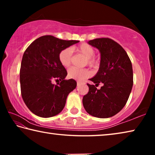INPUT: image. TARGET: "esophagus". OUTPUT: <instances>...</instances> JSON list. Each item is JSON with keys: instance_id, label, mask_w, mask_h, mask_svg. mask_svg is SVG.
I'll return each mask as SVG.
<instances>
[{"instance_id": "1", "label": "esophagus", "mask_w": 155, "mask_h": 155, "mask_svg": "<svg viewBox=\"0 0 155 155\" xmlns=\"http://www.w3.org/2000/svg\"><path fill=\"white\" fill-rule=\"evenodd\" d=\"M81 81H77V86H78L79 85H81Z\"/></svg>"}]
</instances>
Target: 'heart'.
<instances>
[{"label": "heart", "mask_w": 155, "mask_h": 155, "mask_svg": "<svg viewBox=\"0 0 155 155\" xmlns=\"http://www.w3.org/2000/svg\"><path fill=\"white\" fill-rule=\"evenodd\" d=\"M72 52L83 54L85 58H87V63L90 66L96 68L98 65V61L93 57L95 53L94 49L87 44H82L78 46L72 47L71 48H65L59 52V61L62 66L68 68L71 64ZM89 75H90V72L87 69L71 68L68 71V77L74 80H83L89 77Z\"/></svg>", "instance_id": "b5f03b06"}]
</instances>
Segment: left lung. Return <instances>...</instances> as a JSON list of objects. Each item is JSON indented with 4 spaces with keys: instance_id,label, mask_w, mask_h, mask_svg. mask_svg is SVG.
Wrapping results in <instances>:
<instances>
[{
    "instance_id": "left-lung-1",
    "label": "left lung",
    "mask_w": 155,
    "mask_h": 155,
    "mask_svg": "<svg viewBox=\"0 0 155 155\" xmlns=\"http://www.w3.org/2000/svg\"><path fill=\"white\" fill-rule=\"evenodd\" d=\"M101 52V64L97 74L90 78L98 90L90 85L83 96L85 111L92 116L107 118L123 109L128 99L133 84L132 64L127 52L116 41L109 38H97L88 41Z\"/></svg>"
}]
</instances>
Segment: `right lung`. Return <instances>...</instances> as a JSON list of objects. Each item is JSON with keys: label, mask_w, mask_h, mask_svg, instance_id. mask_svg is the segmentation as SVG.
I'll list each match as a JSON object with an SVG mask.
<instances>
[{"label": "right lung", "mask_w": 155, "mask_h": 155, "mask_svg": "<svg viewBox=\"0 0 155 155\" xmlns=\"http://www.w3.org/2000/svg\"><path fill=\"white\" fill-rule=\"evenodd\" d=\"M77 40H64L44 35L33 41L23 54L20 70L21 94L30 111L41 117L59 114L67 97L77 87L74 79L65 80V68L59 61V52ZM53 80L58 81L57 85Z\"/></svg>", "instance_id": "1"}]
</instances>
